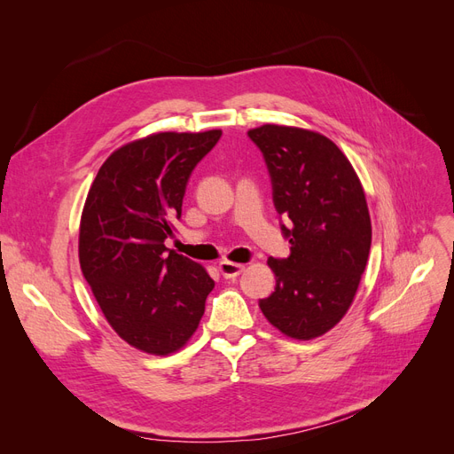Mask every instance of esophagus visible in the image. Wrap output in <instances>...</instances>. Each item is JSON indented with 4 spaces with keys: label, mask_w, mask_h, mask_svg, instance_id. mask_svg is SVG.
Returning <instances> with one entry per match:
<instances>
[{
    "label": "esophagus",
    "mask_w": 454,
    "mask_h": 454,
    "mask_svg": "<svg viewBox=\"0 0 454 454\" xmlns=\"http://www.w3.org/2000/svg\"><path fill=\"white\" fill-rule=\"evenodd\" d=\"M244 269V265L235 263V261H222V263H219V272L223 274V278H235Z\"/></svg>",
    "instance_id": "obj_1"
}]
</instances>
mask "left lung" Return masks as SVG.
<instances>
[{
    "label": "left lung",
    "instance_id": "1",
    "mask_svg": "<svg viewBox=\"0 0 454 454\" xmlns=\"http://www.w3.org/2000/svg\"><path fill=\"white\" fill-rule=\"evenodd\" d=\"M263 151L290 257L269 259L277 287L259 301L272 327L310 340L333 329L352 305L371 248V217L358 174L324 134L286 125L248 130Z\"/></svg>",
    "mask_w": 454,
    "mask_h": 454
}]
</instances>
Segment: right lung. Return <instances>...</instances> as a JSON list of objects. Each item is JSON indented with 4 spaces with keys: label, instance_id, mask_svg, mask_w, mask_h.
<instances>
[{
    "label": "right lung",
    "instance_id": "1",
    "mask_svg": "<svg viewBox=\"0 0 454 454\" xmlns=\"http://www.w3.org/2000/svg\"><path fill=\"white\" fill-rule=\"evenodd\" d=\"M222 130L155 132L115 149L89 189L79 265L114 332L136 350L168 356L193 337L214 280L168 252L185 185Z\"/></svg>",
    "mask_w": 454,
    "mask_h": 454
}]
</instances>
